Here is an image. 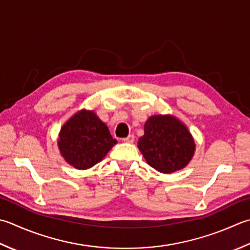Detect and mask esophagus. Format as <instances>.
I'll list each match as a JSON object with an SVG mask.
<instances>
[{
  "label": "esophagus",
  "instance_id": "34e87169",
  "mask_svg": "<svg viewBox=\"0 0 250 250\" xmlns=\"http://www.w3.org/2000/svg\"><path fill=\"white\" fill-rule=\"evenodd\" d=\"M122 141L125 142V143H133V142H134V135L133 134H129L128 136H126V138L122 139Z\"/></svg>",
  "mask_w": 250,
  "mask_h": 250
}]
</instances>
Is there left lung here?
<instances>
[{
	"label": "left lung",
	"mask_w": 250,
	"mask_h": 250,
	"mask_svg": "<svg viewBox=\"0 0 250 250\" xmlns=\"http://www.w3.org/2000/svg\"><path fill=\"white\" fill-rule=\"evenodd\" d=\"M138 147L150 167L171 173L183 169L192 160L195 142L187 125L178 118L157 115L145 122L144 135L139 139Z\"/></svg>",
	"instance_id": "left-lung-1"
}]
</instances>
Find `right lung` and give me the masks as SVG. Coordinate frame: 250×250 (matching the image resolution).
<instances>
[{
    "instance_id": "obj_1",
    "label": "right lung",
    "mask_w": 250,
    "mask_h": 250,
    "mask_svg": "<svg viewBox=\"0 0 250 250\" xmlns=\"http://www.w3.org/2000/svg\"><path fill=\"white\" fill-rule=\"evenodd\" d=\"M57 144L68 164L85 170L102 161L117 141L94 111L82 109L62 126Z\"/></svg>"
}]
</instances>
